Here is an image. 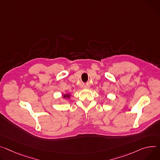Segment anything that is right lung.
I'll return each instance as SVG.
<instances>
[{"mask_svg": "<svg viewBox=\"0 0 160 160\" xmlns=\"http://www.w3.org/2000/svg\"><path fill=\"white\" fill-rule=\"evenodd\" d=\"M63 98H70V94H64V95H63Z\"/></svg>", "mask_w": 160, "mask_h": 160, "instance_id": "right-lung-1", "label": "right lung"}]
</instances>
